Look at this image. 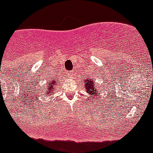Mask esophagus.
I'll return each mask as SVG.
<instances>
[{
	"instance_id": "34e87169",
	"label": "esophagus",
	"mask_w": 153,
	"mask_h": 153,
	"mask_svg": "<svg viewBox=\"0 0 153 153\" xmlns=\"http://www.w3.org/2000/svg\"><path fill=\"white\" fill-rule=\"evenodd\" d=\"M68 74H69V75H72L73 73L72 72H68Z\"/></svg>"
}]
</instances>
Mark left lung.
I'll list each match as a JSON object with an SVG mask.
<instances>
[{"instance_id": "obj_1", "label": "left lung", "mask_w": 153, "mask_h": 153, "mask_svg": "<svg viewBox=\"0 0 153 153\" xmlns=\"http://www.w3.org/2000/svg\"><path fill=\"white\" fill-rule=\"evenodd\" d=\"M83 85L85 86V89H86V91L88 93V95H91V97H92V95H95L96 96V95L98 94V91L99 90H97V88L95 86V82H94V80L92 78H86L84 79L83 81ZM99 88V86H98ZM102 90L99 91V93H101Z\"/></svg>"}]
</instances>
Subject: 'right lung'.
I'll list each match as a JSON object with an SVG mask.
<instances>
[{
    "mask_svg": "<svg viewBox=\"0 0 153 153\" xmlns=\"http://www.w3.org/2000/svg\"><path fill=\"white\" fill-rule=\"evenodd\" d=\"M53 79H54V78H53ZM55 79H56V78H55ZM57 82H56L55 80H51V82H48L47 85L45 86V87H46L45 88H47V89H45V88H44V89L42 90V88H42V95L51 96V95L53 94V91H54V90H56L55 86H56Z\"/></svg>",
    "mask_w": 153,
    "mask_h": 153,
    "instance_id": "obj_1",
    "label": "right lung"
}]
</instances>
